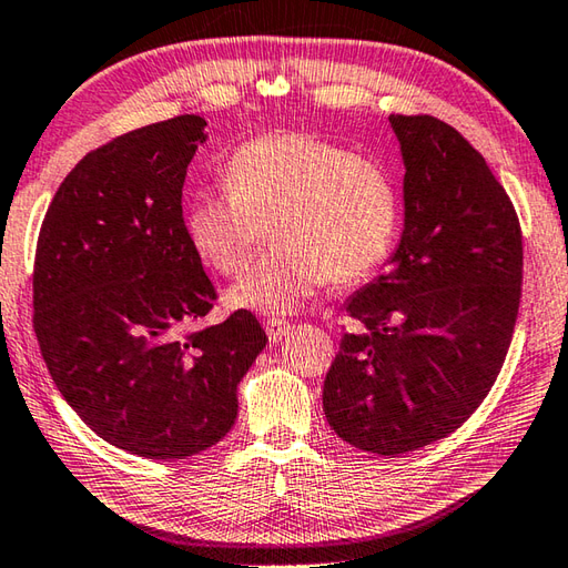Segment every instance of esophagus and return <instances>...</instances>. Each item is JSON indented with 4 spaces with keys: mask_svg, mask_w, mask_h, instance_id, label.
<instances>
[{
    "mask_svg": "<svg viewBox=\"0 0 568 568\" xmlns=\"http://www.w3.org/2000/svg\"><path fill=\"white\" fill-rule=\"evenodd\" d=\"M290 332V322L285 320H268L266 322V334L273 341V344H278V341L285 338V334Z\"/></svg>",
    "mask_w": 568,
    "mask_h": 568,
    "instance_id": "obj_1",
    "label": "esophagus"
}]
</instances>
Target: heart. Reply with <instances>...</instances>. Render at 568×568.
<instances>
[{"label":"heart","mask_w":568,"mask_h":568,"mask_svg":"<svg viewBox=\"0 0 568 568\" xmlns=\"http://www.w3.org/2000/svg\"><path fill=\"white\" fill-rule=\"evenodd\" d=\"M224 189L195 191L189 242L205 266L240 275L273 230L275 252L230 290L234 307L283 314L328 281L355 283L392 252L399 197L373 156L312 133H271L242 144Z\"/></svg>","instance_id":"obj_1"}]
</instances>
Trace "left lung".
Instances as JSON below:
<instances>
[{
  "mask_svg": "<svg viewBox=\"0 0 568 568\" xmlns=\"http://www.w3.org/2000/svg\"><path fill=\"white\" fill-rule=\"evenodd\" d=\"M404 160V232L389 271L346 312L324 379L328 426L382 457L457 430L506 361L523 283V234L484 156L433 115H389Z\"/></svg>",
  "mask_w": 568,
  "mask_h": 568,
  "instance_id": "left-lung-1",
  "label": "left lung"
}]
</instances>
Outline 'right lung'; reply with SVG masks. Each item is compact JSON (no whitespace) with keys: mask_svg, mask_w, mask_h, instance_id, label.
Listing matches in <instances>:
<instances>
[{"mask_svg":"<svg viewBox=\"0 0 568 568\" xmlns=\"http://www.w3.org/2000/svg\"><path fill=\"white\" fill-rule=\"evenodd\" d=\"M205 125L176 115L91 150L60 183L36 246L33 328L52 382L99 438L148 459L220 443L268 341L246 310L201 326L217 293L181 191Z\"/></svg>","mask_w":568,"mask_h":568,"instance_id":"add662e5","label":"right lung"}]
</instances>
